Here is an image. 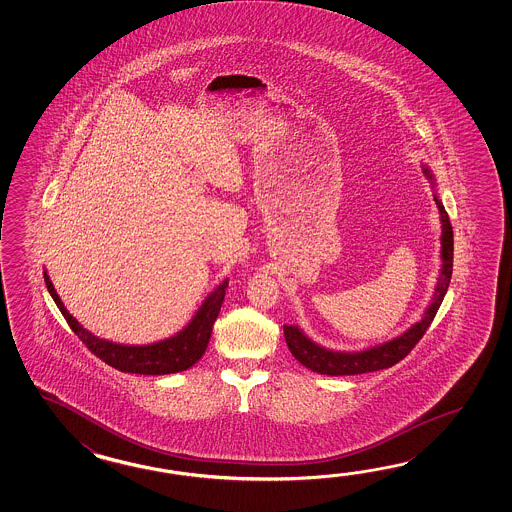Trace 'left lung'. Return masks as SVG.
Listing matches in <instances>:
<instances>
[{"label": "left lung", "mask_w": 512, "mask_h": 512, "mask_svg": "<svg viewBox=\"0 0 512 512\" xmlns=\"http://www.w3.org/2000/svg\"><path fill=\"white\" fill-rule=\"evenodd\" d=\"M423 174L426 179L432 183L435 188V177L432 170L423 164ZM434 201L439 210V219H441V269H439V278L435 285L432 302L425 309V315L415 322L414 326L408 327L399 337L392 338L388 342H382L377 346L360 349V351H335V349L324 348L316 344L315 340L305 335L304 331L298 326H283V335L285 342L291 349L294 359L305 368L316 371L320 375H360L368 371L386 370L392 368L399 360H403L415 344L423 338L428 326L432 324L435 313L439 305L445 298L450 278H452V261H454V234H452V225L446 214L445 207L439 199V194L434 192Z\"/></svg>", "instance_id": "1"}]
</instances>
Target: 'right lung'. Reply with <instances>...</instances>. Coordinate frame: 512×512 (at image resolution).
Wrapping results in <instances>:
<instances>
[{
	"mask_svg": "<svg viewBox=\"0 0 512 512\" xmlns=\"http://www.w3.org/2000/svg\"><path fill=\"white\" fill-rule=\"evenodd\" d=\"M44 280L47 291L53 296L67 324L86 344L87 349L95 353L98 359L104 360L111 368L124 373H137V375H168V373L192 368L207 351L212 327L225 298V289L229 287V278H225L212 293L207 294V298L203 300V304L199 305L192 320L172 337L153 342V344H144V346H128V344H117L106 338L95 337L91 331H87L75 316L69 315L66 305L62 304L60 296L55 291V285L49 280L47 271L44 272Z\"/></svg>",
	"mask_w": 512,
	"mask_h": 512,
	"instance_id": "obj_1",
	"label": "right lung"
}]
</instances>
